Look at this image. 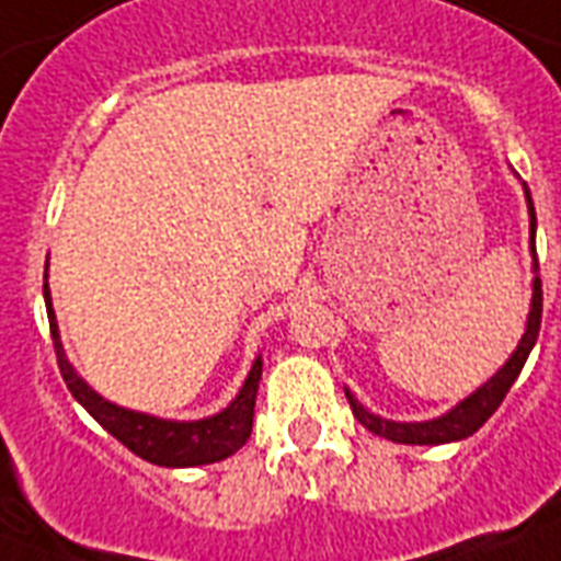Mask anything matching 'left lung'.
<instances>
[{
  "label": "left lung",
  "instance_id": "8db88e82",
  "mask_svg": "<svg viewBox=\"0 0 561 561\" xmlns=\"http://www.w3.org/2000/svg\"><path fill=\"white\" fill-rule=\"evenodd\" d=\"M527 194V211H530V250H533V271L539 273V259H536V209H533V197L524 186ZM541 325V279L536 276L533 279V302L530 314H527V329H524L522 341H518V350L510 355L504 367L497 369L492 378H489L483 387L471 392L469 399H462L457 408H451L448 413L436 419H427V422H392V419H381L369 413L364 404H360L350 390H346V399L352 404V413L358 419L360 425L373 431V434L383 436V439H392V443L401 445H443V443H457V439H466L478 431L483 422H486L501 401L510 392V387L515 383V378L522 375L524 364L530 358L533 346H536V337H539Z\"/></svg>",
  "mask_w": 561,
  "mask_h": 561
}]
</instances>
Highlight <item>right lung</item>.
Wrapping results in <instances>:
<instances>
[{
	"label": "right lung",
	"instance_id": "right-lung-1",
	"mask_svg": "<svg viewBox=\"0 0 561 561\" xmlns=\"http://www.w3.org/2000/svg\"><path fill=\"white\" fill-rule=\"evenodd\" d=\"M43 297H46L48 329H51V341H55L57 367H60L66 387L87 408V413L107 434L116 436L118 443L127 445L136 457H142L153 466H165V469H188V466H209V462L227 460L229 454H236L250 439L255 392H259V378H262V355L253 360V369L241 383L236 399L215 416L194 419V422L148 416V413H139V410L118 408L104 396H99L81 375L75 373V367L66 358L64 343H60V332H57V317L55 308H51L48 282H43Z\"/></svg>",
	"mask_w": 561,
	"mask_h": 561
}]
</instances>
